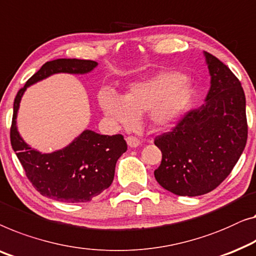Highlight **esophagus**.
Returning a JSON list of instances; mask_svg holds the SVG:
<instances>
[{
	"instance_id": "34e87169",
	"label": "esophagus",
	"mask_w": 256,
	"mask_h": 256,
	"mask_svg": "<svg viewBox=\"0 0 256 256\" xmlns=\"http://www.w3.org/2000/svg\"><path fill=\"white\" fill-rule=\"evenodd\" d=\"M126 140H127V144L130 148H136V146H140V140L137 138V137H135V136H128L127 138H126Z\"/></svg>"
}]
</instances>
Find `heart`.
<instances>
[{
	"label": "heart",
	"mask_w": 256,
	"mask_h": 256,
	"mask_svg": "<svg viewBox=\"0 0 256 256\" xmlns=\"http://www.w3.org/2000/svg\"><path fill=\"white\" fill-rule=\"evenodd\" d=\"M190 98V84L176 72H162L132 84L122 97L110 88H102L98 94L104 113L116 124H132L137 114L149 112L156 127L174 124L186 110Z\"/></svg>",
	"instance_id": "b5f03b06"
}]
</instances>
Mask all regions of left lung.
Masks as SVG:
<instances>
[{
	"label": "left lung",
	"mask_w": 256,
	"mask_h": 256,
	"mask_svg": "<svg viewBox=\"0 0 256 256\" xmlns=\"http://www.w3.org/2000/svg\"><path fill=\"white\" fill-rule=\"evenodd\" d=\"M211 76L206 104L184 113L171 132L154 138L162 162L154 178L179 196L217 188L234 168L247 142L246 98L228 66L204 52Z\"/></svg>",
	"instance_id": "obj_1"
}]
</instances>
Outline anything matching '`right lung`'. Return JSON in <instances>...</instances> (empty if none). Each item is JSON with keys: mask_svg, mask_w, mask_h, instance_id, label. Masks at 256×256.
<instances>
[{"mask_svg": "<svg viewBox=\"0 0 256 256\" xmlns=\"http://www.w3.org/2000/svg\"><path fill=\"white\" fill-rule=\"evenodd\" d=\"M97 62L78 58L48 61L30 78L14 98L10 128L11 146L30 182L40 194L66 203L88 202L113 182L118 159L127 151L124 136L100 135L84 130L68 146L42 154L28 146L17 130L16 118L20 99L30 85L58 72L86 74Z\"/></svg>", "mask_w": 256, "mask_h": 256, "instance_id": "right-lung-1", "label": "right lung"}]
</instances>
